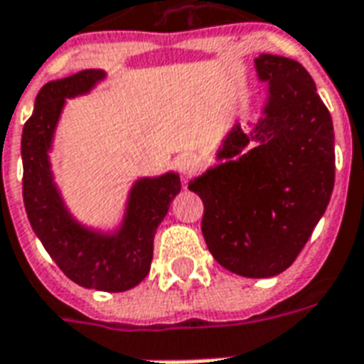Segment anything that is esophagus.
Listing matches in <instances>:
<instances>
[{
  "label": "esophagus",
  "mask_w": 364,
  "mask_h": 364,
  "mask_svg": "<svg viewBox=\"0 0 364 364\" xmlns=\"http://www.w3.org/2000/svg\"><path fill=\"white\" fill-rule=\"evenodd\" d=\"M177 168L183 175H191L198 168V158L195 154H181L177 158Z\"/></svg>",
  "instance_id": "obj_1"
}]
</instances>
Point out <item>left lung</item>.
I'll return each mask as SVG.
<instances>
[{
    "label": "left lung",
    "instance_id": "obj_1",
    "mask_svg": "<svg viewBox=\"0 0 364 364\" xmlns=\"http://www.w3.org/2000/svg\"><path fill=\"white\" fill-rule=\"evenodd\" d=\"M268 102L252 133L237 123L218 160L189 183L203 198L212 257L245 278H272L295 262L326 212L336 179L332 115L295 59L260 53ZM250 140L259 146L243 153Z\"/></svg>",
    "mask_w": 364,
    "mask_h": 364
}]
</instances>
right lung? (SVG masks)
<instances>
[{
	"mask_svg": "<svg viewBox=\"0 0 364 364\" xmlns=\"http://www.w3.org/2000/svg\"><path fill=\"white\" fill-rule=\"evenodd\" d=\"M104 77L102 69H85L40 88L21 141L23 198L32 230L67 278L88 289L119 293L141 284L150 272L156 230L181 181L173 171L139 179L114 233L88 230L69 214L53 183L48 152L65 100L90 92Z\"/></svg>",
	"mask_w": 364,
	"mask_h": 364,
	"instance_id": "add662e5",
	"label": "right lung"
}]
</instances>
